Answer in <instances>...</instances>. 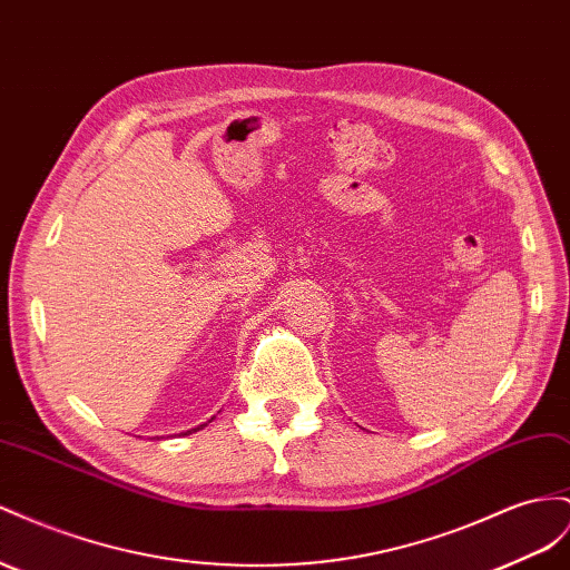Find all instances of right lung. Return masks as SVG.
Masks as SVG:
<instances>
[{
    "label": "right lung",
    "instance_id": "add662e5",
    "mask_svg": "<svg viewBox=\"0 0 570 570\" xmlns=\"http://www.w3.org/2000/svg\"><path fill=\"white\" fill-rule=\"evenodd\" d=\"M204 426H206V424H202V426H196V429H204ZM196 429H191V432H196ZM187 434H189V432H184V436H187Z\"/></svg>",
    "mask_w": 570,
    "mask_h": 570
}]
</instances>
